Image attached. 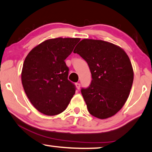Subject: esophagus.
Returning <instances> with one entry per match:
<instances>
[{"mask_svg":"<svg viewBox=\"0 0 152 152\" xmlns=\"http://www.w3.org/2000/svg\"><path fill=\"white\" fill-rule=\"evenodd\" d=\"M75 86H76V88L77 90H80V83H75Z\"/></svg>","mask_w":152,"mask_h":152,"instance_id":"34e87169","label":"esophagus"}]
</instances>
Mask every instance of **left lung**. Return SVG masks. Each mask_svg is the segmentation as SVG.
<instances>
[{
    "label": "left lung",
    "mask_w": 152,
    "mask_h": 152,
    "mask_svg": "<svg viewBox=\"0 0 152 152\" xmlns=\"http://www.w3.org/2000/svg\"><path fill=\"white\" fill-rule=\"evenodd\" d=\"M86 61L92 75L81 94L91 115L105 119L116 114L128 98L134 80L130 60L118 46L100 39H83L73 50Z\"/></svg>",
    "instance_id": "1"
}]
</instances>
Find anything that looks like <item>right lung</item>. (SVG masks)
<instances>
[{
  "label": "right lung",
  "mask_w": 152,
  "mask_h": 152,
  "mask_svg": "<svg viewBox=\"0 0 152 152\" xmlns=\"http://www.w3.org/2000/svg\"><path fill=\"white\" fill-rule=\"evenodd\" d=\"M80 38H58L42 42L28 53L21 72L23 88L32 105L41 113H62L75 93L68 80L65 60Z\"/></svg>",
  "instance_id": "right-lung-1"
}]
</instances>
